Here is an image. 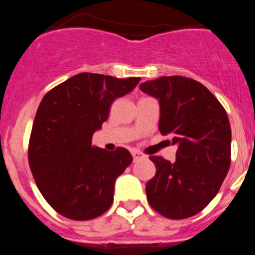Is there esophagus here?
Wrapping results in <instances>:
<instances>
[{"label":"esophagus","instance_id":"esophagus-1","mask_svg":"<svg viewBox=\"0 0 255 255\" xmlns=\"http://www.w3.org/2000/svg\"><path fill=\"white\" fill-rule=\"evenodd\" d=\"M131 154H132V157H134V160H139V158L144 157V154L140 153V152L138 151H131Z\"/></svg>","mask_w":255,"mask_h":255}]
</instances>
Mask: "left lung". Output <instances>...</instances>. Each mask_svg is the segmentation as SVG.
Masks as SVG:
<instances>
[{
  "mask_svg": "<svg viewBox=\"0 0 255 255\" xmlns=\"http://www.w3.org/2000/svg\"><path fill=\"white\" fill-rule=\"evenodd\" d=\"M139 89L160 104L158 130L178 145L175 162L151 156L156 175L145 186L149 205L170 219L197 214L218 193L231 164V126L225 108L200 82L164 76Z\"/></svg>",
  "mask_w": 255,
  "mask_h": 255,
  "instance_id": "1",
  "label": "left lung"
}]
</instances>
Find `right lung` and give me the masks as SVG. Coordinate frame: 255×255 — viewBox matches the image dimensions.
<instances>
[{"label":"right lung","instance_id":"add662e5","mask_svg":"<svg viewBox=\"0 0 255 255\" xmlns=\"http://www.w3.org/2000/svg\"><path fill=\"white\" fill-rule=\"evenodd\" d=\"M139 81L78 73L42 98L28 161L40 192L65 218L94 219L112 205L116 179L132 157L123 147L113 152L94 147L91 138L107 121L115 99L129 94Z\"/></svg>","mask_w":255,"mask_h":255}]
</instances>
